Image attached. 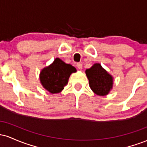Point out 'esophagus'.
Wrapping results in <instances>:
<instances>
[{
	"mask_svg": "<svg viewBox=\"0 0 147 147\" xmlns=\"http://www.w3.org/2000/svg\"><path fill=\"white\" fill-rule=\"evenodd\" d=\"M77 67L79 70H82V64L81 63H77Z\"/></svg>",
	"mask_w": 147,
	"mask_h": 147,
	"instance_id": "obj_1",
	"label": "esophagus"
}]
</instances>
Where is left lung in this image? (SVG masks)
Wrapping results in <instances>:
<instances>
[{"mask_svg": "<svg viewBox=\"0 0 147 147\" xmlns=\"http://www.w3.org/2000/svg\"><path fill=\"white\" fill-rule=\"evenodd\" d=\"M85 72L91 90L97 95L106 96L113 89V77L103 68L100 63L93 64Z\"/></svg>", "mask_w": 147, "mask_h": 147, "instance_id": "obj_1", "label": "left lung"}]
</instances>
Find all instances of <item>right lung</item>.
Returning <instances> with one entry per match:
<instances>
[{"label":"right lung","instance_id":"obj_1","mask_svg":"<svg viewBox=\"0 0 147 147\" xmlns=\"http://www.w3.org/2000/svg\"><path fill=\"white\" fill-rule=\"evenodd\" d=\"M76 72L77 70L72 65L56 58L50 65L43 68L40 72V82L49 92L59 93L67 85L70 75Z\"/></svg>","mask_w":147,"mask_h":147}]
</instances>
